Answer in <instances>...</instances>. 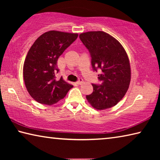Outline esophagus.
I'll return each instance as SVG.
<instances>
[{"mask_svg": "<svg viewBox=\"0 0 160 160\" xmlns=\"http://www.w3.org/2000/svg\"><path fill=\"white\" fill-rule=\"evenodd\" d=\"M82 82H83V80L82 78H80V79L76 82V84L77 85H81V84H82Z\"/></svg>", "mask_w": 160, "mask_h": 160, "instance_id": "1", "label": "esophagus"}]
</instances>
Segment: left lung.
<instances>
[{
  "instance_id": "8db88e82",
  "label": "left lung",
  "mask_w": 160,
  "mask_h": 160,
  "mask_svg": "<svg viewBox=\"0 0 160 160\" xmlns=\"http://www.w3.org/2000/svg\"><path fill=\"white\" fill-rule=\"evenodd\" d=\"M79 37L90 52L93 70H102L98 75L102 85L92 84L93 92L86 95L87 99L97 110L115 106L126 94L131 82V67L125 49L104 32H88Z\"/></svg>"
}]
</instances>
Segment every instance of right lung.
<instances>
[{
  "label": "right lung",
  "instance_id": "1",
  "mask_svg": "<svg viewBox=\"0 0 160 160\" xmlns=\"http://www.w3.org/2000/svg\"><path fill=\"white\" fill-rule=\"evenodd\" d=\"M78 34L49 31L42 34L29 50L23 66V77L29 94L35 101L52 105L63 99L72 85L57 79V61Z\"/></svg>",
  "mask_w": 160,
  "mask_h": 160
}]
</instances>
